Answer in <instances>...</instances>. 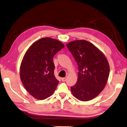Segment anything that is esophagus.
<instances>
[{
  "label": "esophagus",
  "mask_w": 127,
  "mask_h": 127,
  "mask_svg": "<svg viewBox=\"0 0 127 127\" xmlns=\"http://www.w3.org/2000/svg\"><path fill=\"white\" fill-rule=\"evenodd\" d=\"M62 80L63 82H65V81H66V78H62Z\"/></svg>",
  "instance_id": "esophagus-1"
}]
</instances>
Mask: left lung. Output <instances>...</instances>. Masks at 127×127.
<instances>
[{
	"instance_id": "1",
	"label": "left lung",
	"mask_w": 127,
	"mask_h": 127,
	"mask_svg": "<svg viewBox=\"0 0 127 127\" xmlns=\"http://www.w3.org/2000/svg\"><path fill=\"white\" fill-rule=\"evenodd\" d=\"M66 47L78 66V80L70 88L78 100L89 101L104 88L109 74V65L103 53L93 44L85 40L70 41Z\"/></svg>"
}]
</instances>
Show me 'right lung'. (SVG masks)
Listing matches in <instances>:
<instances>
[{"label": "right lung", "instance_id": "right-lung-1", "mask_svg": "<svg viewBox=\"0 0 127 127\" xmlns=\"http://www.w3.org/2000/svg\"><path fill=\"white\" fill-rule=\"evenodd\" d=\"M64 47L61 41L45 37L35 41L25 53L20 79L28 92L37 99H45L56 91L59 81L54 74L53 58Z\"/></svg>", "mask_w": 127, "mask_h": 127}]
</instances>
